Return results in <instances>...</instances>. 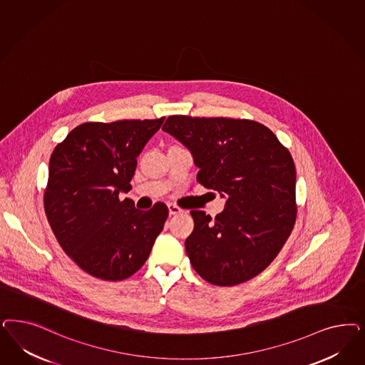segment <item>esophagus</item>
I'll return each instance as SVG.
<instances>
[{"label": "esophagus", "mask_w": 365, "mask_h": 365, "mask_svg": "<svg viewBox=\"0 0 365 365\" xmlns=\"http://www.w3.org/2000/svg\"><path fill=\"white\" fill-rule=\"evenodd\" d=\"M168 211H169V215H177V213L184 212L180 207H177L176 204H168Z\"/></svg>", "instance_id": "esophagus-1"}]
</instances>
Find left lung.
<instances>
[{"instance_id":"8db88e82","label":"left lung","mask_w":365,"mask_h":365,"mask_svg":"<svg viewBox=\"0 0 365 365\" xmlns=\"http://www.w3.org/2000/svg\"><path fill=\"white\" fill-rule=\"evenodd\" d=\"M163 130L192 153L201 185L227 200L213 220L204 211H190L195 228L185 250L192 267L217 286L257 277L294 227L292 154L269 128L248 119L172 115Z\"/></svg>"}]
</instances>
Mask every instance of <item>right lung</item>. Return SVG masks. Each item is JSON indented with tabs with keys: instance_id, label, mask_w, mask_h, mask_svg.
I'll list each match as a JSON object with an SVG mask.
<instances>
[{
	"instance_id": "obj_1",
	"label": "right lung",
	"mask_w": 365,
	"mask_h": 365,
	"mask_svg": "<svg viewBox=\"0 0 365 365\" xmlns=\"http://www.w3.org/2000/svg\"><path fill=\"white\" fill-rule=\"evenodd\" d=\"M165 118L87 122L52 152L44 210L60 246L83 271L122 281L141 269L164 228L168 207L140 211L128 193L137 157Z\"/></svg>"
}]
</instances>
